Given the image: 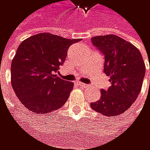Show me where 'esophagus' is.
I'll use <instances>...</instances> for the list:
<instances>
[{
  "label": "esophagus",
  "instance_id": "1",
  "mask_svg": "<svg viewBox=\"0 0 150 150\" xmlns=\"http://www.w3.org/2000/svg\"><path fill=\"white\" fill-rule=\"evenodd\" d=\"M79 85L80 87H83V88H89V85L85 84V83H82V82H79Z\"/></svg>",
  "mask_w": 150,
  "mask_h": 150
}]
</instances>
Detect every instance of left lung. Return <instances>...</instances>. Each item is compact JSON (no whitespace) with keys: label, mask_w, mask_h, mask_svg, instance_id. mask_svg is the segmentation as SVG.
Listing matches in <instances>:
<instances>
[{"label":"left lung","mask_w":150,"mask_h":150,"mask_svg":"<svg viewBox=\"0 0 150 150\" xmlns=\"http://www.w3.org/2000/svg\"><path fill=\"white\" fill-rule=\"evenodd\" d=\"M91 42L104 55V73L110 77L111 86L101 89L100 99L90 106L104 115L117 116L131 107L140 92L146 73L143 58L133 45L116 35L94 36Z\"/></svg>","instance_id":"1"}]
</instances>
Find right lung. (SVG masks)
<instances>
[{
  "instance_id": "add662e5",
  "label": "right lung",
  "mask_w": 150,
  "mask_h": 150,
  "mask_svg": "<svg viewBox=\"0 0 150 150\" xmlns=\"http://www.w3.org/2000/svg\"><path fill=\"white\" fill-rule=\"evenodd\" d=\"M80 40L40 33L19 45L11 67V86L25 107L34 113L47 114L66 103L73 83L56 73L69 47Z\"/></svg>"
}]
</instances>
